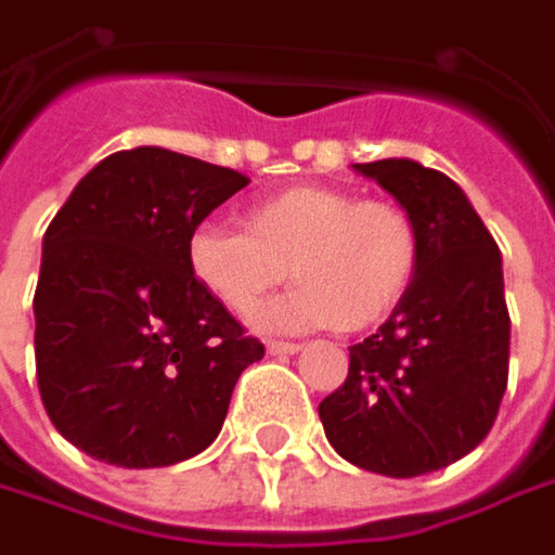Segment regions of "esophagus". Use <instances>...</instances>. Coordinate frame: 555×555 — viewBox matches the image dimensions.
Returning a JSON list of instances; mask_svg holds the SVG:
<instances>
[{
  "label": "esophagus",
  "mask_w": 555,
  "mask_h": 555,
  "mask_svg": "<svg viewBox=\"0 0 555 555\" xmlns=\"http://www.w3.org/2000/svg\"><path fill=\"white\" fill-rule=\"evenodd\" d=\"M267 350H270V353H298L301 345H298V341H276V338H270V341H267Z\"/></svg>",
  "instance_id": "esophagus-1"
}]
</instances>
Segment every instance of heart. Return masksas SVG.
<instances>
[{
    "label": "heart",
    "mask_w": 555,
    "mask_h": 555,
    "mask_svg": "<svg viewBox=\"0 0 555 555\" xmlns=\"http://www.w3.org/2000/svg\"><path fill=\"white\" fill-rule=\"evenodd\" d=\"M420 257L406 207L332 185L279 189L248 205L245 230L205 223L189 238L192 276L235 317H251L292 267L301 285L260 313L285 332L373 328L406 298Z\"/></svg>",
    "instance_id": "1"
}]
</instances>
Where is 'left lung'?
Wrapping results in <instances>:
<instances>
[{
	"label": "left lung",
	"instance_id": "1",
	"mask_svg": "<svg viewBox=\"0 0 555 555\" xmlns=\"http://www.w3.org/2000/svg\"><path fill=\"white\" fill-rule=\"evenodd\" d=\"M357 170L413 214L420 273L378 332L350 348L348 378L320 420L348 463L416 478L463 460L496 420L509 378L500 248L441 170L406 157Z\"/></svg>",
	"mask_w": 555,
	"mask_h": 555
}]
</instances>
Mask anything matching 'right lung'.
<instances>
[{
	"label": "right lung",
	"instance_id": "1",
	"mask_svg": "<svg viewBox=\"0 0 555 555\" xmlns=\"http://www.w3.org/2000/svg\"><path fill=\"white\" fill-rule=\"evenodd\" d=\"M248 177L142 145L95 164L42 238L37 382L52 425L92 460L173 466L223 428L263 345L189 267V238Z\"/></svg>",
	"mask_w": 555,
	"mask_h": 555
}]
</instances>
